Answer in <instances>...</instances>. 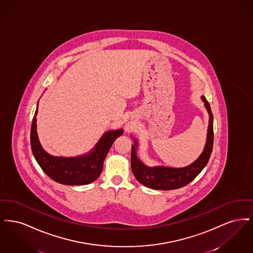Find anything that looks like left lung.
<instances>
[{
  "mask_svg": "<svg viewBox=\"0 0 253 253\" xmlns=\"http://www.w3.org/2000/svg\"><path fill=\"white\" fill-rule=\"evenodd\" d=\"M202 101L204 102L205 108L207 109L210 120L207 133V141L204 150L200 157L189 166L183 168H172L165 166H156L148 167L143 162L139 160L136 156L137 141L133 139L132 145V155H131V166L134 177L148 188L154 190L169 191L179 189L188 185L205 168L212 152L213 146V116L210 103L204 96H201Z\"/></svg>",
  "mask_w": 253,
  "mask_h": 253,
  "instance_id": "8db88e82",
  "label": "left lung"
}]
</instances>
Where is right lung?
<instances>
[{
  "mask_svg": "<svg viewBox=\"0 0 253 253\" xmlns=\"http://www.w3.org/2000/svg\"><path fill=\"white\" fill-rule=\"evenodd\" d=\"M37 114L38 106L31 125L30 144L42 169L51 179L63 185H87L96 180L102 171L103 162L111 146L123 133V130L104 132L88 154L76 157H53L46 153L40 143L37 133Z\"/></svg>",
  "mask_w": 253,
  "mask_h": 253,
  "instance_id": "add662e5",
  "label": "right lung"
}]
</instances>
